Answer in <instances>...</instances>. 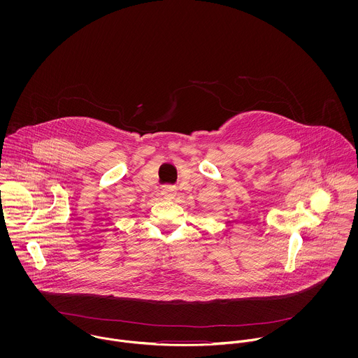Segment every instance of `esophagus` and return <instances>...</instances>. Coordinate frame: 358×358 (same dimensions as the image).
<instances>
[{"instance_id": "obj_1", "label": "esophagus", "mask_w": 358, "mask_h": 358, "mask_svg": "<svg viewBox=\"0 0 358 358\" xmlns=\"http://www.w3.org/2000/svg\"><path fill=\"white\" fill-rule=\"evenodd\" d=\"M162 194H164L166 199H172L173 194H175V190H173L172 186H165V187L162 189Z\"/></svg>"}]
</instances>
